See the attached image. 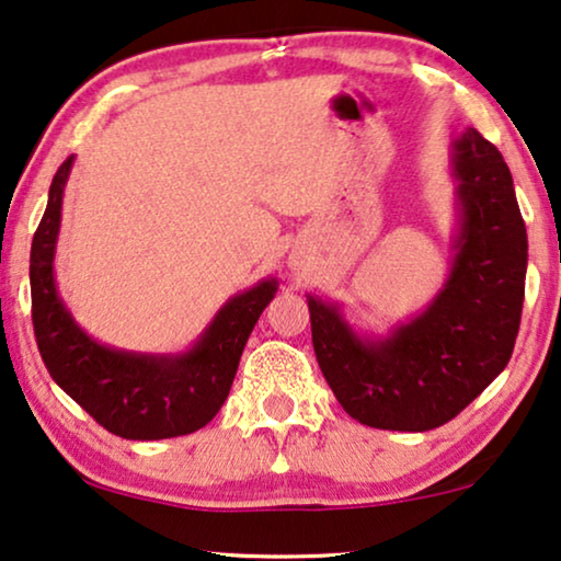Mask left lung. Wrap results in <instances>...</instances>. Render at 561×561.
<instances>
[{"label": "left lung", "mask_w": 561, "mask_h": 561, "mask_svg": "<svg viewBox=\"0 0 561 561\" xmlns=\"http://www.w3.org/2000/svg\"><path fill=\"white\" fill-rule=\"evenodd\" d=\"M453 262L437 295L386 333L353 325L335 299L307 295L314 356L335 399L376 430L442 427L506 368L524 307L528 241L514 178L468 126L453 141Z\"/></svg>", "instance_id": "1"}]
</instances>
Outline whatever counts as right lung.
<instances>
[{
    "instance_id": "add662e5",
    "label": "right lung",
    "mask_w": 561,
    "mask_h": 561,
    "mask_svg": "<svg viewBox=\"0 0 561 561\" xmlns=\"http://www.w3.org/2000/svg\"><path fill=\"white\" fill-rule=\"evenodd\" d=\"M76 157L55 172L47 208L30 249L33 325L53 381L101 427L124 439H168L208 424L231 391L243 345L277 295L266 277L228 297L191 348L139 353L96 341L78 325L55 282L62 195Z\"/></svg>"
}]
</instances>
